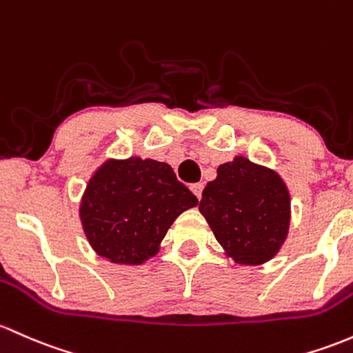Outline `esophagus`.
Listing matches in <instances>:
<instances>
[{
  "instance_id": "obj_1",
  "label": "esophagus",
  "mask_w": 353,
  "mask_h": 353,
  "mask_svg": "<svg viewBox=\"0 0 353 353\" xmlns=\"http://www.w3.org/2000/svg\"><path fill=\"white\" fill-rule=\"evenodd\" d=\"M203 188H204V184H203V183L191 184V191L194 192V196L197 197V199H201V194H203Z\"/></svg>"
}]
</instances>
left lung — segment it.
Returning a JSON list of instances; mask_svg holds the SVG:
<instances>
[{
	"instance_id": "8db88e82",
	"label": "left lung",
	"mask_w": 353,
	"mask_h": 353,
	"mask_svg": "<svg viewBox=\"0 0 353 353\" xmlns=\"http://www.w3.org/2000/svg\"><path fill=\"white\" fill-rule=\"evenodd\" d=\"M199 211L224 254L239 266H259L280 253L292 223L283 177L245 156L218 168L203 191Z\"/></svg>"
}]
</instances>
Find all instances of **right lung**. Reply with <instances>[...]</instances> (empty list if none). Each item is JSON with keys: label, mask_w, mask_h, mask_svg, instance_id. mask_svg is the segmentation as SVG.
<instances>
[{"label": "right lung", "mask_w": 353, "mask_h": 353, "mask_svg": "<svg viewBox=\"0 0 353 353\" xmlns=\"http://www.w3.org/2000/svg\"><path fill=\"white\" fill-rule=\"evenodd\" d=\"M197 204L165 162L110 157L92 172L79 216L100 258L137 266L156 256L174 221Z\"/></svg>", "instance_id": "1"}]
</instances>
